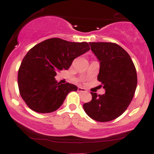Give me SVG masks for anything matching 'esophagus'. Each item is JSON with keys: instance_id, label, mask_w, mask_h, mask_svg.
<instances>
[{"instance_id": "obj_1", "label": "esophagus", "mask_w": 154, "mask_h": 154, "mask_svg": "<svg viewBox=\"0 0 154 154\" xmlns=\"http://www.w3.org/2000/svg\"><path fill=\"white\" fill-rule=\"evenodd\" d=\"M77 91L80 92V93H86V92H87L85 88H77Z\"/></svg>"}]
</instances>
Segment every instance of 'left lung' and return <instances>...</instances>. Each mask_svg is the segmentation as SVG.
Instances as JSON below:
<instances>
[{"mask_svg":"<svg viewBox=\"0 0 154 154\" xmlns=\"http://www.w3.org/2000/svg\"><path fill=\"white\" fill-rule=\"evenodd\" d=\"M89 43L100 61L98 80L106 93H91L92 100L83 104V109L95 121L109 122L121 116L130 105L137 87V72L130 55L119 45Z\"/></svg>","mask_w":154,"mask_h":154,"instance_id":"8db88e82","label":"left lung"}]
</instances>
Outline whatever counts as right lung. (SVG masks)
Instances as JSON below:
<instances>
[{
    "label": "right lung",
    "mask_w": 154,
    "mask_h": 154,
    "mask_svg": "<svg viewBox=\"0 0 154 154\" xmlns=\"http://www.w3.org/2000/svg\"><path fill=\"white\" fill-rule=\"evenodd\" d=\"M90 50L86 42L75 43L54 38L37 44L23 59L18 72L22 99L32 110L51 113L63 104L67 94L77 87L55 79L58 72L68 69L75 58Z\"/></svg>",
    "instance_id": "obj_1"
}]
</instances>
